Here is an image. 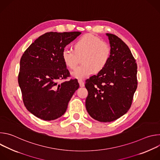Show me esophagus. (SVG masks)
Instances as JSON below:
<instances>
[{"label":"esophagus","instance_id":"34e87169","mask_svg":"<svg viewBox=\"0 0 160 160\" xmlns=\"http://www.w3.org/2000/svg\"><path fill=\"white\" fill-rule=\"evenodd\" d=\"M78 83H79V84H80V86L81 87H83L85 86V83H84L83 81H82V80H78Z\"/></svg>","mask_w":160,"mask_h":160}]
</instances>
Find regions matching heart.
I'll use <instances>...</instances> for the list:
<instances>
[{
    "mask_svg": "<svg viewBox=\"0 0 160 160\" xmlns=\"http://www.w3.org/2000/svg\"><path fill=\"white\" fill-rule=\"evenodd\" d=\"M73 46L74 50L64 48L62 51V58L70 69L77 66L79 58H81L82 64L72 72V76L78 79L86 78L94 72L101 71L109 58V45L92 34L82 36L75 41Z\"/></svg>",
    "mask_w": 160,
    "mask_h": 160,
    "instance_id": "1",
    "label": "heart"
}]
</instances>
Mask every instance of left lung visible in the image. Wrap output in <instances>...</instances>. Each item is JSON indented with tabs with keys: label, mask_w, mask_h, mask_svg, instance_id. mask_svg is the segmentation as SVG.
Listing matches in <instances>:
<instances>
[{
	"label": "left lung",
	"mask_w": 160,
	"mask_h": 160,
	"mask_svg": "<svg viewBox=\"0 0 160 160\" xmlns=\"http://www.w3.org/2000/svg\"><path fill=\"white\" fill-rule=\"evenodd\" d=\"M110 55L103 69L85 81L89 115L101 122L115 120L129 110L138 87V66L128 47L117 36L106 34Z\"/></svg>",
	"instance_id": "left-lung-1"
}]
</instances>
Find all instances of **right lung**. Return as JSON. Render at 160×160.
Wrapping results in <instances>:
<instances>
[{"label":"right lung","mask_w":160,"mask_h":160,"mask_svg":"<svg viewBox=\"0 0 160 160\" xmlns=\"http://www.w3.org/2000/svg\"><path fill=\"white\" fill-rule=\"evenodd\" d=\"M79 32H48L40 36L25 51L20 60L18 83L24 104L37 118L51 121L61 117L79 87L77 79H66L70 72L62 58L68 44Z\"/></svg>","instance_id":"add662e5"}]
</instances>
